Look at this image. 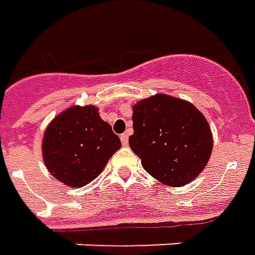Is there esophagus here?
Returning <instances> with one entry per match:
<instances>
[{
  "label": "esophagus",
  "mask_w": 255,
  "mask_h": 255,
  "mask_svg": "<svg viewBox=\"0 0 255 255\" xmlns=\"http://www.w3.org/2000/svg\"><path fill=\"white\" fill-rule=\"evenodd\" d=\"M121 142H122V145H128V142H129V136L124 133V134H121Z\"/></svg>",
  "instance_id": "34e87169"
}]
</instances>
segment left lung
Segmentation results:
<instances>
[{
    "instance_id": "1",
    "label": "left lung",
    "mask_w": 255,
    "mask_h": 255,
    "mask_svg": "<svg viewBox=\"0 0 255 255\" xmlns=\"http://www.w3.org/2000/svg\"><path fill=\"white\" fill-rule=\"evenodd\" d=\"M131 151L153 178L170 187H182L205 169L213 137L206 118L176 97L156 95L133 107Z\"/></svg>"
}]
</instances>
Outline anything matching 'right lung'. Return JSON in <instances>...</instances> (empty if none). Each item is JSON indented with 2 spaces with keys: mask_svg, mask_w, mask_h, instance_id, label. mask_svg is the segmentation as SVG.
Here are the masks:
<instances>
[{
  "mask_svg": "<svg viewBox=\"0 0 255 255\" xmlns=\"http://www.w3.org/2000/svg\"><path fill=\"white\" fill-rule=\"evenodd\" d=\"M121 140L93 106L73 107L52 121L42 141L50 174L70 187H84L103 171Z\"/></svg>",
  "mask_w": 255,
  "mask_h": 255,
  "instance_id": "obj_1",
  "label": "right lung"
}]
</instances>
